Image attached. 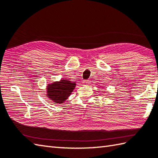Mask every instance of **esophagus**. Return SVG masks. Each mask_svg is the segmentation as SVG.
<instances>
[{
	"instance_id": "1",
	"label": "esophagus",
	"mask_w": 158,
	"mask_h": 158,
	"mask_svg": "<svg viewBox=\"0 0 158 158\" xmlns=\"http://www.w3.org/2000/svg\"><path fill=\"white\" fill-rule=\"evenodd\" d=\"M83 84L85 85H89V84H90V81H89V80H84V81H83Z\"/></svg>"
}]
</instances>
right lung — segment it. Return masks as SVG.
I'll list each match as a JSON object with an SVG mask.
<instances>
[{"label": "right lung", "instance_id": "1", "mask_svg": "<svg viewBox=\"0 0 158 158\" xmlns=\"http://www.w3.org/2000/svg\"><path fill=\"white\" fill-rule=\"evenodd\" d=\"M75 82H71L68 80H62L47 86V96L53 102L62 104L67 99L71 92L75 89Z\"/></svg>", "mask_w": 158, "mask_h": 158}]
</instances>
